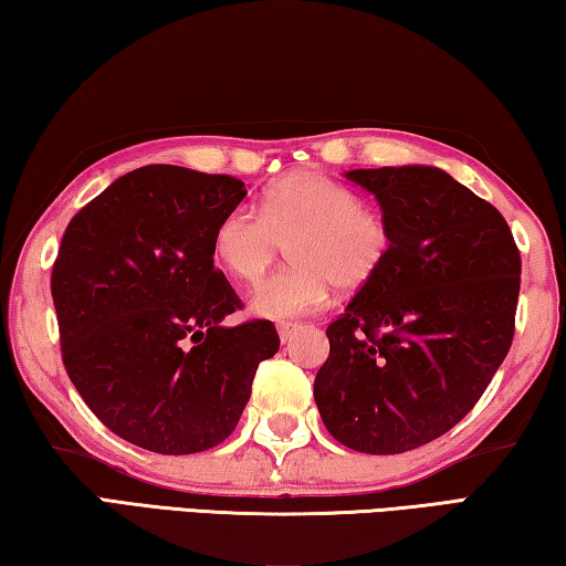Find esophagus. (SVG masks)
Here are the masks:
<instances>
[{
	"mask_svg": "<svg viewBox=\"0 0 566 566\" xmlns=\"http://www.w3.org/2000/svg\"><path fill=\"white\" fill-rule=\"evenodd\" d=\"M296 329H300V324L296 322H282V324H276V334H280V339L282 342H290L294 334H296Z\"/></svg>",
	"mask_w": 566,
	"mask_h": 566,
	"instance_id": "esophagus-1",
	"label": "esophagus"
}]
</instances>
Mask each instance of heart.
<instances>
[{
	"label": "heart",
	"mask_w": 566,
	"mask_h": 566,
	"mask_svg": "<svg viewBox=\"0 0 566 566\" xmlns=\"http://www.w3.org/2000/svg\"><path fill=\"white\" fill-rule=\"evenodd\" d=\"M282 244L290 262L249 294L256 317L284 322L317 312L332 286L354 294L385 270L395 234L359 191L319 171H294L264 191L262 214L234 207L214 229V256L237 282L252 284Z\"/></svg>",
	"instance_id": "1"
}]
</instances>
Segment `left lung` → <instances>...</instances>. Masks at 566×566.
<instances>
[{
  "instance_id": "obj_1",
  "label": "left lung",
  "mask_w": 566,
  "mask_h": 566,
  "mask_svg": "<svg viewBox=\"0 0 566 566\" xmlns=\"http://www.w3.org/2000/svg\"><path fill=\"white\" fill-rule=\"evenodd\" d=\"M395 234L327 327L314 401L339 444L401 454L467 417L514 339L522 260L496 209L437 167L352 169Z\"/></svg>"
}]
</instances>
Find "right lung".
Here are the masks:
<instances>
[{"instance_id":"obj_1","label":"right lung","mask_w":566,"mask_h":566,"mask_svg":"<svg viewBox=\"0 0 566 566\" xmlns=\"http://www.w3.org/2000/svg\"><path fill=\"white\" fill-rule=\"evenodd\" d=\"M244 181L175 165L129 171L72 217L52 270L62 361L104 427L157 454L234 432L260 361L280 349L214 270V229Z\"/></svg>"}]
</instances>
